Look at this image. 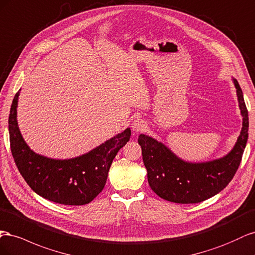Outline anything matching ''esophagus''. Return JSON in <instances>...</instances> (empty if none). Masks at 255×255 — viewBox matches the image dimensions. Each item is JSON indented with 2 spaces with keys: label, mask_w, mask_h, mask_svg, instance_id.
Returning a JSON list of instances; mask_svg holds the SVG:
<instances>
[{
  "label": "esophagus",
  "mask_w": 255,
  "mask_h": 255,
  "mask_svg": "<svg viewBox=\"0 0 255 255\" xmlns=\"http://www.w3.org/2000/svg\"><path fill=\"white\" fill-rule=\"evenodd\" d=\"M131 127H132V130L134 132H141V131H143V130H145V128H146V123H145L141 119H135L132 122Z\"/></svg>",
  "instance_id": "obj_1"
}]
</instances>
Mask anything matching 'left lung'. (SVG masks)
<instances>
[{"label":"left lung","mask_w":255,"mask_h":255,"mask_svg":"<svg viewBox=\"0 0 255 255\" xmlns=\"http://www.w3.org/2000/svg\"><path fill=\"white\" fill-rule=\"evenodd\" d=\"M233 80L243 115V128L235 146L227 156L207 162H186L162 143L148 135H139L137 142L142 148L148 184L161 199L179 204L200 203L219 193L234 177L248 140L249 118L243 91L237 80Z\"/></svg>","instance_id":"1"}]
</instances>
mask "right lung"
Returning <instances> with one entry per match:
<instances>
[{"mask_svg":"<svg viewBox=\"0 0 255 255\" xmlns=\"http://www.w3.org/2000/svg\"><path fill=\"white\" fill-rule=\"evenodd\" d=\"M19 92L14 95L8 119L10 149L21 175L33 191L64 205L89 204L105 188L113 159L125 145L130 128L87 154L56 160L40 156L24 142L17 123Z\"/></svg>","mask_w":255,"mask_h":255,"instance_id":"add662e5","label":"right lung"}]
</instances>
